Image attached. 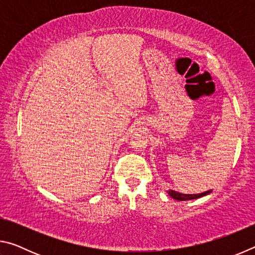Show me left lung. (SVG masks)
<instances>
[{"instance_id":"left-lung-1","label":"left lung","mask_w":255,"mask_h":255,"mask_svg":"<svg viewBox=\"0 0 255 255\" xmlns=\"http://www.w3.org/2000/svg\"><path fill=\"white\" fill-rule=\"evenodd\" d=\"M211 192V190H208V191L201 192V193H197V195H185V193H180L176 192L174 190H169V195L173 198L175 200L179 201H185V200H192V199H198V198H201L204 196L209 195Z\"/></svg>"}]
</instances>
